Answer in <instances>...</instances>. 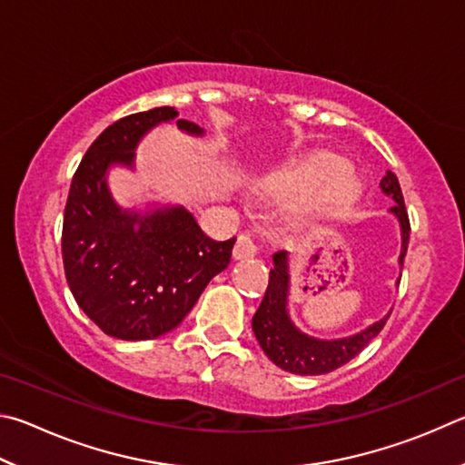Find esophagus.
Segmentation results:
<instances>
[{"label": "esophagus", "mask_w": 465, "mask_h": 465, "mask_svg": "<svg viewBox=\"0 0 465 465\" xmlns=\"http://www.w3.org/2000/svg\"><path fill=\"white\" fill-rule=\"evenodd\" d=\"M253 255H257V245L253 242V239H251L249 234H241L237 242H234L232 257L239 262V259H249Z\"/></svg>", "instance_id": "34e87169"}]
</instances>
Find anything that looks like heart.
Listing matches in <instances>:
<instances>
[{"label": "heart", "mask_w": 465, "mask_h": 465, "mask_svg": "<svg viewBox=\"0 0 465 465\" xmlns=\"http://www.w3.org/2000/svg\"><path fill=\"white\" fill-rule=\"evenodd\" d=\"M253 187L262 193L298 198L300 210L319 220L343 218L361 198L360 179L332 153H314Z\"/></svg>", "instance_id": "b5f03b06"}]
</instances>
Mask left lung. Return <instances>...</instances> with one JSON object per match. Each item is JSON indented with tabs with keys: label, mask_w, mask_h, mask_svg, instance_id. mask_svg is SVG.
Instances as JSON below:
<instances>
[{
	"label": "left lung",
	"mask_w": 465,
	"mask_h": 465,
	"mask_svg": "<svg viewBox=\"0 0 465 465\" xmlns=\"http://www.w3.org/2000/svg\"><path fill=\"white\" fill-rule=\"evenodd\" d=\"M380 190L396 203L390 208V214L398 220V226H401L402 247L398 265L402 270L411 224L404 208L401 183H398V177L392 171H386L384 179L380 182ZM388 316L390 312L384 319L376 321L351 337L319 339L306 335L290 316V253L278 251V253H273V270L270 272L265 296L253 316V332L263 353L278 368L298 373V376H321V373L341 368V365L351 361L357 353H361V349L368 347L370 341L378 337V332L384 329Z\"/></svg>",
	"instance_id": "8db88e82"
}]
</instances>
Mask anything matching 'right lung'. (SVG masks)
Wrapping results in <instances>:
<instances>
[{"label": "right lung", "mask_w": 465, "mask_h": 465, "mask_svg": "<svg viewBox=\"0 0 465 465\" xmlns=\"http://www.w3.org/2000/svg\"><path fill=\"white\" fill-rule=\"evenodd\" d=\"M169 105L114 122L89 146L63 218V265L73 298L105 335L149 341L173 331L208 282L231 263L237 239L214 241L183 206L126 210L108 185L112 167L134 169L136 146L154 126L206 130Z\"/></svg>", "instance_id": "add662e5"}]
</instances>
